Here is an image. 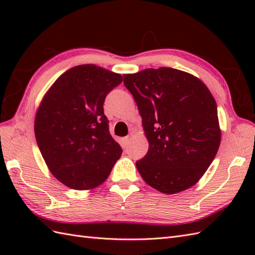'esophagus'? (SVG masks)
<instances>
[{
	"mask_svg": "<svg viewBox=\"0 0 255 255\" xmlns=\"http://www.w3.org/2000/svg\"><path fill=\"white\" fill-rule=\"evenodd\" d=\"M130 139H131V136H127L126 138L123 139V144L125 145V147L129 144V141H130Z\"/></svg>",
	"mask_w": 255,
	"mask_h": 255,
	"instance_id": "esophagus-1",
	"label": "esophagus"
}]
</instances>
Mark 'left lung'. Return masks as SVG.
<instances>
[{"label":"left lung","instance_id":"8db88e82","mask_svg":"<svg viewBox=\"0 0 255 255\" xmlns=\"http://www.w3.org/2000/svg\"><path fill=\"white\" fill-rule=\"evenodd\" d=\"M137 103L149 150L136 162L143 181L164 194L195 185L219 149L217 104L207 86L181 70L162 67L124 74Z\"/></svg>","mask_w":255,"mask_h":255}]
</instances>
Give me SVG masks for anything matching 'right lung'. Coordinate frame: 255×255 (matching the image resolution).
Listing matches in <instances>:
<instances>
[{
  "label": "right lung",
  "instance_id": "1",
  "mask_svg": "<svg viewBox=\"0 0 255 255\" xmlns=\"http://www.w3.org/2000/svg\"><path fill=\"white\" fill-rule=\"evenodd\" d=\"M122 81L110 70L81 64L61 74L40 102L35 117L38 148L66 186L84 191L101 185L121 158L103 105Z\"/></svg>",
  "mask_w": 255,
  "mask_h": 255
}]
</instances>
